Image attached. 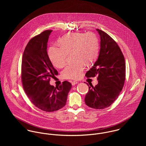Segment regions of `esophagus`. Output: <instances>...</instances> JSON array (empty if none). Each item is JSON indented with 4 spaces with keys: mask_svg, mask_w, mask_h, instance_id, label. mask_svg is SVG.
I'll return each instance as SVG.
<instances>
[{
    "mask_svg": "<svg viewBox=\"0 0 146 146\" xmlns=\"http://www.w3.org/2000/svg\"><path fill=\"white\" fill-rule=\"evenodd\" d=\"M78 83V82H76V81H74V82H71V84H72V85H75V84H76Z\"/></svg>",
    "mask_w": 146,
    "mask_h": 146,
    "instance_id": "esophagus-1",
    "label": "esophagus"
}]
</instances>
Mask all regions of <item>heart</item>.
I'll return each mask as SVG.
<instances>
[{
  "mask_svg": "<svg viewBox=\"0 0 146 146\" xmlns=\"http://www.w3.org/2000/svg\"><path fill=\"white\" fill-rule=\"evenodd\" d=\"M59 44L52 45L48 50L49 58L54 66L62 68L66 63L68 54L75 62L70 64L63 70L65 79L76 80L83 75L86 63L94 62L99 53L100 44L97 35L92 32L69 33L64 35Z\"/></svg>",
  "mask_w": 146,
  "mask_h": 146,
  "instance_id": "heart-1",
  "label": "heart"
}]
</instances>
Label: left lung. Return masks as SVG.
Returning <instances> with one entry per match:
<instances>
[{
  "label": "left lung",
  "mask_w": 146,
  "mask_h": 146,
  "mask_svg": "<svg viewBox=\"0 0 146 146\" xmlns=\"http://www.w3.org/2000/svg\"><path fill=\"white\" fill-rule=\"evenodd\" d=\"M96 30L101 38L100 51L97 60L85 76L97 75L98 83L95 86L90 85L85 102L91 108L104 109L112 104L122 90L126 67L124 55L117 42L104 31Z\"/></svg>",
  "instance_id": "obj_1"
}]
</instances>
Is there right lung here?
Returning <instances> with one entry per match:
<instances>
[{
	"label": "right lung",
	"mask_w": 146,
	"mask_h": 146,
	"mask_svg": "<svg viewBox=\"0 0 146 146\" xmlns=\"http://www.w3.org/2000/svg\"><path fill=\"white\" fill-rule=\"evenodd\" d=\"M52 31L45 30L30 39L24 50L21 65V80L25 93L33 104L46 112L64 107L72 86L67 81L59 86L49 84L50 78L58 75L46 51Z\"/></svg>",
	"instance_id": "obj_1"
}]
</instances>
